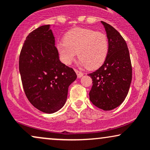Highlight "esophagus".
<instances>
[{
	"label": "esophagus",
	"instance_id": "esophagus-1",
	"mask_svg": "<svg viewBox=\"0 0 150 150\" xmlns=\"http://www.w3.org/2000/svg\"><path fill=\"white\" fill-rule=\"evenodd\" d=\"M75 73H76L77 76V77H78V78H80V77L83 76V73H82V72L79 71V70H77L76 69H75Z\"/></svg>",
	"mask_w": 150,
	"mask_h": 150
}]
</instances>
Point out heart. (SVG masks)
<instances>
[{
    "instance_id": "1",
    "label": "heart",
    "mask_w": 150,
    "mask_h": 150,
    "mask_svg": "<svg viewBox=\"0 0 150 150\" xmlns=\"http://www.w3.org/2000/svg\"><path fill=\"white\" fill-rule=\"evenodd\" d=\"M56 47L65 64H70L77 55L81 66L96 69L107 57L109 44L107 37L102 32L75 28L65 34L64 41L58 42Z\"/></svg>"
}]
</instances>
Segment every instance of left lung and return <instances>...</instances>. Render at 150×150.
Returning a JSON list of instances; mask_svg holds the SVG:
<instances>
[{
	"mask_svg": "<svg viewBox=\"0 0 150 150\" xmlns=\"http://www.w3.org/2000/svg\"><path fill=\"white\" fill-rule=\"evenodd\" d=\"M106 32L107 57L99 69L88 74L92 79L89 99L97 107L110 111L125 100L132 80V65L126 42L111 25L101 21Z\"/></svg>",
	"mask_w": 150,
	"mask_h": 150,
	"instance_id": "1",
	"label": "left lung"
}]
</instances>
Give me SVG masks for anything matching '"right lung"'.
<instances>
[{"label": "right lung", "instance_id": "add662e5", "mask_svg": "<svg viewBox=\"0 0 150 150\" xmlns=\"http://www.w3.org/2000/svg\"><path fill=\"white\" fill-rule=\"evenodd\" d=\"M19 70L26 97L46 113L56 112L64 106L68 87L77 78L73 68L60 61L49 25L38 27L26 38Z\"/></svg>", "mask_w": 150, "mask_h": 150}]
</instances>
